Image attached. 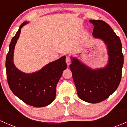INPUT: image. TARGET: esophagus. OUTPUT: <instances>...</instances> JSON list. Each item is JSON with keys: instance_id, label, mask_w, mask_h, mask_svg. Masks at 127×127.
<instances>
[{"instance_id": "1", "label": "esophagus", "mask_w": 127, "mask_h": 127, "mask_svg": "<svg viewBox=\"0 0 127 127\" xmlns=\"http://www.w3.org/2000/svg\"><path fill=\"white\" fill-rule=\"evenodd\" d=\"M71 61H71V58L69 57V56H67V57L66 58V63H67V64L68 65V66H69V65L71 64Z\"/></svg>"}]
</instances>
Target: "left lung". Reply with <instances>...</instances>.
I'll return each mask as SVG.
<instances>
[{
    "mask_svg": "<svg viewBox=\"0 0 127 127\" xmlns=\"http://www.w3.org/2000/svg\"><path fill=\"white\" fill-rule=\"evenodd\" d=\"M94 25L92 35L103 40L108 51V64L104 68L92 69L75 58H72L70 69L79 98L98 103L108 98L118 87L122 77L124 56L120 38L107 23L90 20Z\"/></svg>",
    "mask_w": 127,
    "mask_h": 127,
    "instance_id": "left-lung-1",
    "label": "left lung"
}]
</instances>
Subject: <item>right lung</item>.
Returning <instances> with one entry per match:
<instances>
[{
    "mask_svg": "<svg viewBox=\"0 0 127 127\" xmlns=\"http://www.w3.org/2000/svg\"><path fill=\"white\" fill-rule=\"evenodd\" d=\"M27 23L25 21L21 24L9 46L5 63L7 80L14 95L24 103L34 107H44L52 103L55 98L56 85L63 72L67 68L66 56L50 63L32 74L19 71L13 63L14 49L21 29Z\"/></svg>",
    "mask_w": 127,
    "mask_h": 127,
    "instance_id": "1",
    "label": "right lung"
}]
</instances>
